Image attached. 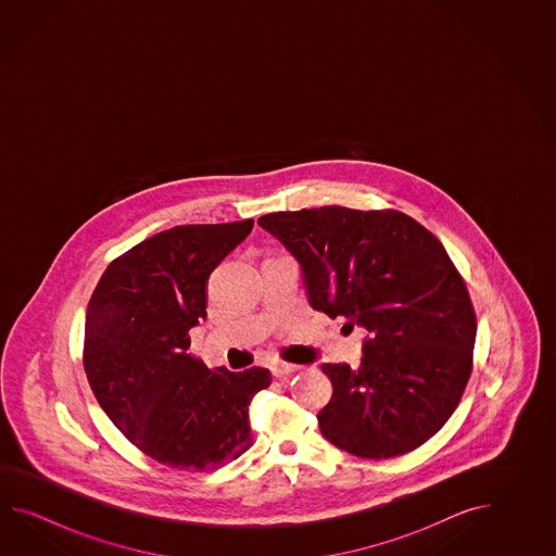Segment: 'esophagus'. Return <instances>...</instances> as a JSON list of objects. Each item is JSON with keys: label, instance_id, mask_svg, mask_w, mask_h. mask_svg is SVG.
Wrapping results in <instances>:
<instances>
[{"label": "esophagus", "instance_id": "34e87169", "mask_svg": "<svg viewBox=\"0 0 556 556\" xmlns=\"http://www.w3.org/2000/svg\"><path fill=\"white\" fill-rule=\"evenodd\" d=\"M274 378H286V376H292L295 371H300L302 366H295V364H283V362H274L273 366Z\"/></svg>", "mask_w": 556, "mask_h": 556}]
</instances>
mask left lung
<instances>
[{
  "instance_id": "8db88e82",
  "label": "left lung",
  "mask_w": 556,
  "mask_h": 556,
  "mask_svg": "<svg viewBox=\"0 0 556 556\" xmlns=\"http://www.w3.org/2000/svg\"><path fill=\"white\" fill-rule=\"evenodd\" d=\"M294 256L307 302L367 331L357 369L324 364L331 400L321 435L364 459H390L433 438L471 376L477 319L438 238L397 211L345 206L264 214Z\"/></svg>"
}]
</instances>
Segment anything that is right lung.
I'll list each match as a JSON object with an SVG mask.
<instances>
[{"label":"right lung","mask_w":556,"mask_h":556,"mask_svg":"<svg viewBox=\"0 0 556 556\" xmlns=\"http://www.w3.org/2000/svg\"><path fill=\"white\" fill-rule=\"evenodd\" d=\"M254 220L175 226L106 266L85 318L84 366L118 431L173 469L214 471L252 445L249 405L266 367L208 369L189 354L206 282Z\"/></svg>","instance_id":"obj_1"}]
</instances>
